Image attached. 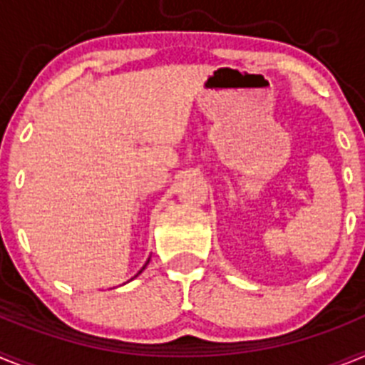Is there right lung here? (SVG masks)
<instances>
[{"mask_svg":"<svg viewBox=\"0 0 365 365\" xmlns=\"http://www.w3.org/2000/svg\"><path fill=\"white\" fill-rule=\"evenodd\" d=\"M148 263H150V259H148V261H146V265H148ZM146 265H144V267H143V269L138 270V274H140V272H143V270H144V269H146ZM138 274H137V276H138Z\"/></svg>","mask_w":365,"mask_h":365,"instance_id":"add662e5","label":"right lung"}]
</instances>
